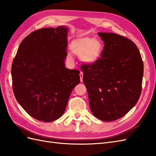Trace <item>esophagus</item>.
I'll list each match as a JSON object with an SVG mask.
<instances>
[{
  "mask_svg": "<svg viewBox=\"0 0 156 156\" xmlns=\"http://www.w3.org/2000/svg\"><path fill=\"white\" fill-rule=\"evenodd\" d=\"M83 73L82 72H80V81L82 82L83 81Z\"/></svg>",
  "mask_w": 156,
  "mask_h": 156,
  "instance_id": "1",
  "label": "esophagus"
}]
</instances>
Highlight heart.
I'll use <instances>...</instances> for the list:
<instances>
[{
    "label": "heart",
    "instance_id": "obj_1",
    "mask_svg": "<svg viewBox=\"0 0 156 156\" xmlns=\"http://www.w3.org/2000/svg\"><path fill=\"white\" fill-rule=\"evenodd\" d=\"M70 49L75 55L80 56L82 62L87 65L96 64L103 53L104 45L99 39L93 37H84L74 39L70 43ZM67 58L73 60L70 53L67 55Z\"/></svg>",
    "mask_w": 156,
    "mask_h": 156
}]
</instances>
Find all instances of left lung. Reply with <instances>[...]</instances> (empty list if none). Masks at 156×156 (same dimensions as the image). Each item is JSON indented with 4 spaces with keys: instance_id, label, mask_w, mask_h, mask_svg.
<instances>
[{
    "instance_id": "obj_1",
    "label": "left lung",
    "mask_w": 156,
    "mask_h": 156,
    "mask_svg": "<svg viewBox=\"0 0 156 156\" xmlns=\"http://www.w3.org/2000/svg\"><path fill=\"white\" fill-rule=\"evenodd\" d=\"M98 34L104 49L96 64L82 67L83 82L91 113L101 121H113L125 115L138 102L144 65L131 40L113 33Z\"/></svg>"
}]
</instances>
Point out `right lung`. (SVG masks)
Masks as SVG:
<instances>
[{"label": "right lung", "mask_w": 156, "mask_h": 156, "mask_svg": "<svg viewBox=\"0 0 156 156\" xmlns=\"http://www.w3.org/2000/svg\"><path fill=\"white\" fill-rule=\"evenodd\" d=\"M69 28L34 31L23 40L12 65L15 98L30 116L52 122L63 115L80 72L65 68Z\"/></svg>", "instance_id": "add662e5"}]
</instances>
